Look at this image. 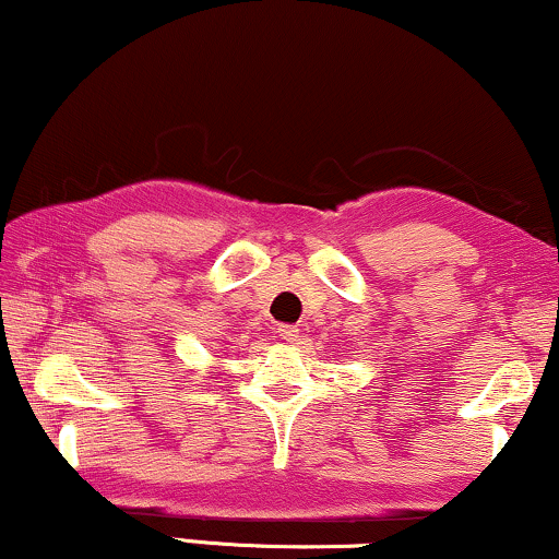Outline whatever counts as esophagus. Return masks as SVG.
I'll list each match as a JSON object with an SVG mask.
<instances>
[{
    "label": "esophagus",
    "instance_id": "1",
    "mask_svg": "<svg viewBox=\"0 0 559 559\" xmlns=\"http://www.w3.org/2000/svg\"><path fill=\"white\" fill-rule=\"evenodd\" d=\"M277 333H280L285 341L295 343V341H297V333H300V331H297L295 325H277Z\"/></svg>",
    "mask_w": 559,
    "mask_h": 559
}]
</instances>
